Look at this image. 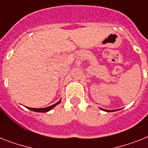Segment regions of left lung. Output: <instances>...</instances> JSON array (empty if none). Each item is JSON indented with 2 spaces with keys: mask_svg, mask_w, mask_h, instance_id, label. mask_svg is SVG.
Listing matches in <instances>:
<instances>
[{
  "mask_svg": "<svg viewBox=\"0 0 148 148\" xmlns=\"http://www.w3.org/2000/svg\"><path fill=\"white\" fill-rule=\"evenodd\" d=\"M103 110H104V111H107V112H110V110H103V109H102Z\"/></svg>",
  "mask_w": 148,
  "mask_h": 148,
  "instance_id": "8db88e82",
  "label": "left lung"
}]
</instances>
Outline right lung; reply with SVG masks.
Segmentation results:
<instances>
[{
  "mask_svg": "<svg viewBox=\"0 0 148 148\" xmlns=\"http://www.w3.org/2000/svg\"><path fill=\"white\" fill-rule=\"evenodd\" d=\"M61 101H59L57 103H56L55 104H53L51 105V106H50V107H45V108H30V107H27L28 109L30 110H32V111H35V112H39V113H45V112H47V111L51 110L52 108H53V107L56 106V105H57L58 103H60Z\"/></svg>",
  "mask_w": 148,
  "mask_h": 148,
  "instance_id": "right-lung-1",
  "label": "right lung"
}]
</instances>
